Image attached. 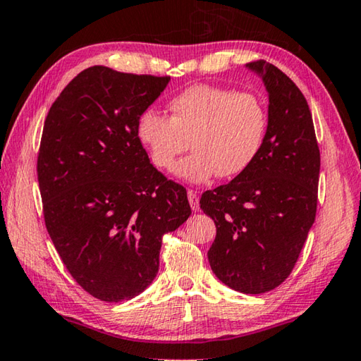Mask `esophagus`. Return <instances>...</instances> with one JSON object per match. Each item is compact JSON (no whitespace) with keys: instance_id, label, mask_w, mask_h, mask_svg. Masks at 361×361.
I'll return each instance as SVG.
<instances>
[{"instance_id":"34e87169","label":"esophagus","mask_w":361,"mask_h":361,"mask_svg":"<svg viewBox=\"0 0 361 361\" xmlns=\"http://www.w3.org/2000/svg\"><path fill=\"white\" fill-rule=\"evenodd\" d=\"M187 196H188V202H190V207H192L193 210H198L200 207V200H198V193L195 192V190H188L187 192Z\"/></svg>"}]
</instances>
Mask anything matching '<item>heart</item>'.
<instances>
[{
  "label": "heart",
  "mask_w": 361,
  "mask_h": 361,
  "mask_svg": "<svg viewBox=\"0 0 361 361\" xmlns=\"http://www.w3.org/2000/svg\"><path fill=\"white\" fill-rule=\"evenodd\" d=\"M169 118L147 110L137 122V137L152 165L173 171L179 157L178 174L201 183L216 173L229 179L242 174L259 154L267 132V110L251 92L210 85L192 86L168 104Z\"/></svg>",
  "instance_id": "heart-1"
}]
</instances>
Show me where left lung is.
I'll return each instance as SVG.
<instances>
[{
	"instance_id": "obj_1",
	"label": "left lung",
	"mask_w": 361,
	"mask_h": 361,
	"mask_svg": "<svg viewBox=\"0 0 361 361\" xmlns=\"http://www.w3.org/2000/svg\"><path fill=\"white\" fill-rule=\"evenodd\" d=\"M269 92V124L256 160L229 183L201 196L215 221L207 257L221 283L243 294H264L290 275L316 219L319 152L302 91L278 67L248 63Z\"/></svg>"
}]
</instances>
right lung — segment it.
Returning <instances> with one entry per match:
<instances>
[{"mask_svg":"<svg viewBox=\"0 0 361 361\" xmlns=\"http://www.w3.org/2000/svg\"><path fill=\"white\" fill-rule=\"evenodd\" d=\"M169 77L94 66L53 102L37 155L45 226L87 294L122 302L159 271L161 237L192 209L187 190L152 166L137 122Z\"/></svg>","mask_w":361,"mask_h":361,"instance_id":"right-lung-1","label":"right lung"}]
</instances>
